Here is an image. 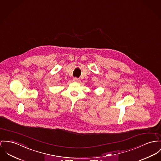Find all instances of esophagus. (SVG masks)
<instances>
[{
    "label": "esophagus",
    "instance_id": "esophagus-1",
    "mask_svg": "<svg viewBox=\"0 0 161 161\" xmlns=\"http://www.w3.org/2000/svg\"><path fill=\"white\" fill-rule=\"evenodd\" d=\"M74 81L75 82H79L80 81V79H78L77 78H74Z\"/></svg>",
    "mask_w": 161,
    "mask_h": 161
}]
</instances>
